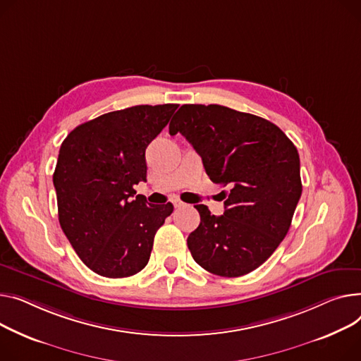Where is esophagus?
<instances>
[{"label": "esophagus", "instance_id": "34e87169", "mask_svg": "<svg viewBox=\"0 0 361 361\" xmlns=\"http://www.w3.org/2000/svg\"><path fill=\"white\" fill-rule=\"evenodd\" d=\"M173 203H174V206H176V207H183V206H185V203H184L180 197H177V196H176V197H173Z\"/></svg>", "mask_w": 361, "mask_h": 361}]
</instances>
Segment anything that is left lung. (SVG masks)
<instances>
[{"instance_id":"1","label":"left lung","mask_w":361,"mask_h":361,"mask_svg":"<svg viewBox=\"0 0 361 361\" xmlns=\"http://www.w3.org/2000/svg\"><path fill=\"white\" fill-rule=\"evenodd\" d=\"M177 133L202 157L209 178L231 187L222 216L195 206L200 225L187 238L191 255L216 276L254 271L284 239L300 199L296 147L269 120L219 104L181 106L170 123Z\"/></svg>"}]
</instances>
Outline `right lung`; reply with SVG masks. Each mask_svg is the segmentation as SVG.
I'll return each mask as SVG.
<instances>
[{
  "instance_id": "add662e5",
  "label": "right lung",
  "mask_w": 361,
  "mask_h": 361,
  "mask_svg": "<svg viewBox=\"0 0 361 361\" xmlns=\"http://www.w3.org/2000/svg\"><path fill=\"white\" fill-rule=\"evenodd\" d=\"M178 104L133 106L95 117L62 142L54 185L59 224L85 266L103 277L139 273L157 231L174 210L148 204L133 188L147 181L145 149Z\"/></svg>"
}]
</instances>
